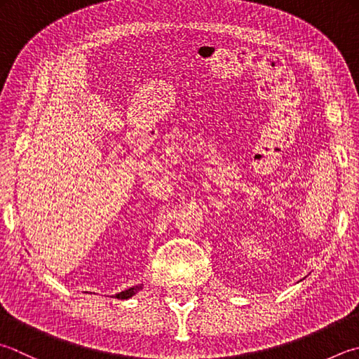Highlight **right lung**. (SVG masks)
Here are the masks:
<instances>
[{
  "mask_svg": "<svg viewBox=\"0 0 359 359\" xmlns=\"http://www.w3.org/2000/svg\"><path fill=\"white\" fill-rule=\"evenodd\" d=\"M140 287H142V286H136V287H130V289H126V290H123V292H120V294H117L116 297H117V299H121V300H123V299H130V297H133L134 294H136V292H139V290H140Z\"/></svg>",
  "mask_w": 359,
  "mask_h": 359,
  "instance_id": "right-lung-1",
  "label": "right lung"
}]
</instances>
